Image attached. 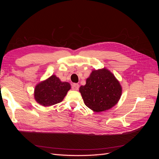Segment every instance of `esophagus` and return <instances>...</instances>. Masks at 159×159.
Returning a JSON list of instances; mask_svg holds the SVG:
<instances>
[{"instance_id":"34e87169","label":"esophagus","mask_w":159,"mask_h":159,"mask_svg":"<svg viewBox=\"0 0 159 159\" xmlns=\"http://www.w3.org/2000/svg\"><path fill=\"white\" fill-rule=\"evenodd\" d=\"M79 88H80V85L78 84H74L71 85V88L73 90H75V91L78 90Z\"/></svg>"}]
</instances>
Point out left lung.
Returning <instances> with one entry per match:
<instances>
[{
  "mask_svg": "<svg viewBox=\"0 0 159 159\" xmlns=\"http://www.w3.org/2000/svg\"><path fill=\"white\" fill-rule=\"evenodd\" d=\"M80 92L86 106L95 112H102L117 103L122 88L111 72L103 68L92 71Z\"/></svg>",
  "mask_w": 159,
  "mask_h": 159,
  "instance_id": "8db88e82",
  "label": "left lung"
}]
</instances>
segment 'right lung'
Instances as JSON below:
<instances>
[{
    "instance_id": "1",
    "label": "right lung",
    "mask_w": 159,
    "mask_h": 159,
    "mask_svg": "<svg viewBox=\"0 0 159 159\" xmlns=\"http://www.w3.org/2000/svg\"><path fill=\"white\" fill-rule=\"evenodd\" d=\"M71 89L68 82H62L55 75L41 81L34 89V99L39 104L45 107L60 103Z\"/></svg>"
}]
</instances>
